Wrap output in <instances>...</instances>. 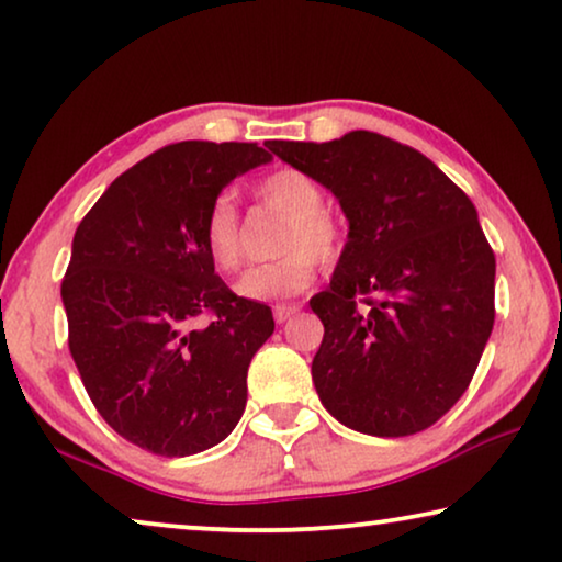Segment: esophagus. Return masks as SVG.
<instances>
[{
  "instance_id": "34e87169",
  "label": "esophagus",
  "mask_w": 562,
  "mask_h": 562,
  "mask_svg": "<svg viewBox=\"0 0 562 562\" xmlns=\"http://www.w3.org/2000/svg\"><path fill=\"white\" fill-rule=\"evenodd\" d=\"M297 311H300L297 303H282V305H274L272 313H274V321L284 323V321H290Z\"/></svg>"
}]
</instances>
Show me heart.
Here are the masks:
<instances>
[{
    "mask_svg": "<svg viewBox=\"0 0 562 562\" xmlns=\"http://www.w3.org/2000/svg\"><path fill=\"white\" fill-rule=\"evenodd\" d=\"M259 199L274 211L288 213L278 236V255L270 262L249 267L236 282V292L247 300L272 303L303 292L315 278L318 257L334 262L341 251L344 228L336 213L323 209V191L307 172L278 168L259 180ZM203 244L211 262L221 272L241 265V226L232 195H218L203 221Z\"/></svg>",
    "mask_w": 562,
    "mask_h": 562,
    "instance_id": "b5f03b06",
    "label": "heart"
}]
</instances>
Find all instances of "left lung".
Segmentation results:
<instances>
[{"label": "left lung", "instance_id": "left-lung-1", "mask_svg": "<svg viewBox=\"0 0 562 562\" xmlns=\"http://www.w3.org/2000/svg\"><path fill=\"white\" fill-rule=\"evenodd\" d=\"M267 147L349 218L330 288L311 300L326 328L313 359L323 407L376 438L430 428L469 390L494 328L496 259L471 199L376 132Z\"/></svg>", "mask_w": 562, "mask_h": 562}]
</instances>
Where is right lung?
<instances>
[{
	"label": "right lung",
	"instance_id": "1",
	"mask_svg": "<svg viewBox=\"0 0 562 562\" xmlns=\"http://www.w3.org/2000/svg\"><path fill=\"white\" fill-rule=\"evenodd\" d=\"M270 157L257 142H176L122 172L76 228L60 284L70 357L109 428L155 456L201 453L241 420L274 321L213 272L203 221Z\"/></svg>",
	"mask_w": 562,
	"mask_h": 562
}]
</instances>
